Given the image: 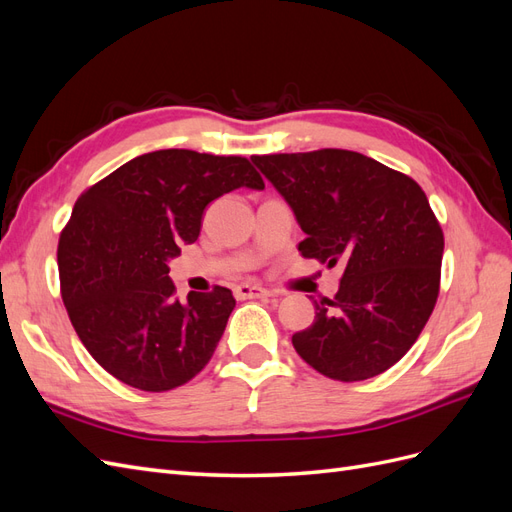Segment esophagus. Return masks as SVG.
Here are the masks:
<instances>
[{
    "label": "esophagus",
    "instance_id": "esophagus-1",
    "mask_svg": "<svg viewBox=\"0 0 512 512\" xmlns=\"http://www.w3.org/2000/svg\"><path fill=\"white\" fill-rule=\"evenodd\" d=\"M269 290L256 286V284H239L235 286V297L237 299H260V297H267Z\"/></svg>",
    "mask_w": 512,
    "mask_h": 512
}]
</instances>
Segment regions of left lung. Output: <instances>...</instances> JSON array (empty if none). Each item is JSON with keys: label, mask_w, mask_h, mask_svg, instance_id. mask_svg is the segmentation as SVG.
<instances>
[{"label": "left lung", "mask_w": 512, "mask_h": 512, "mask_svg": "<svg viewBox=\"0 0 512 512\" xmlns=\"http://www.w3.org/2000/svg\"><path fill=\"white\" fill-rule=\"evenodd\" d=\"M284 196L305 239L303 258L344 265L333 299L292 346L320 374L374 378L404 356L440 290L442 228L414 179L346 149L252 156Z\"/></svg>", "instance_id": "left-lung-1"}]
</instances>
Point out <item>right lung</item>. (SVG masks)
<instances>
[{
	"label": "right lung",
	"mask_w": 512,
	"mask_h": 512,
	"mask_svg": "<svg viewBox=\"0 0 512 512\" xmlns=\"http://www.w3.org/2000/svg\"><path fill=\"white\" fill-rule=\"evenodd\" d=\"M262 190L250 160L190 149L143 153L91 185L59 237L61 299L89 354L134 389L192 380L224 335L228 288L175 297L168 260L200 235L211 200Z\"/></svg>",
	"instance_id": "obj_1"
}]
</instances>
